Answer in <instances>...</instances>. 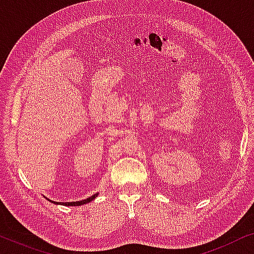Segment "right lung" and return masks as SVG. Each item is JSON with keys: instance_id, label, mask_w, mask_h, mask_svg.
<instances>
[{"instance_id": "right-lung-1", "label": "right lung", "mask_w": 254, "mask_h": 254, "mask_svg": "<svg viewBox=\"0 0 254 254\" xmlns=\"http://www.w3.org/2000/svg\"><path fill=\"white\" fill-rule=\"evenodd\" d=\"M97 195H98V193L93 194L92 196L88 197V199H85V200H81V201H76V202H54V201H52V200H50V199H47V200H50L51 202H54V203H57V204H64V206H82V204H85V203L90 202V201L95 200L96 197H97Z\"/></svg>"}]
</instances>
